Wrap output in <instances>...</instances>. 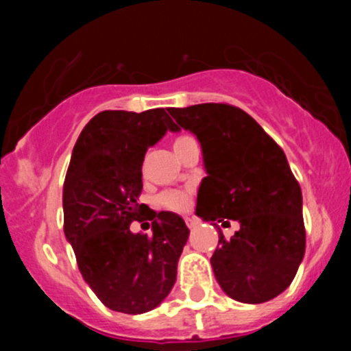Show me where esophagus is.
<instances>
[{
  "instance_id": "1",
  "label": "esophagus",
  "mask_w": 351,
  "mask_h": 351,
  "mask_svg": "<svg viewBox=\"0 0 351 351\" xmlns=\"http://www.w3.org/2000/svg\"><path fill=\"white\" fill-rule=\"evenodd\" d=\"M185 222H186V226H189L190 229L197 228V226H198V221L195 217H185Z\"/></svg>"
}]
</instances>
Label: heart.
<instances>
[{"label": "heart", "mask_w": 351, "mask_h": 351, "mask_svg": "<svg viewBox=\"0 0 351 351\" xmlns=\"http://www.w3.org/2000/svg\"><path fill=\"white\" fill-rule=\"evenodd\" d=\"M190 143H193L192 137L180 136L176 137L175 143H173V149H175V153H178V151H182L183 147ZM159 204H161L162 207L168 208V210L183 212L190 207L192 200H190L189 192H183V190H171V192H165L159 197Z\"/></svg>", "instance_id": "obj_1"}]
</instances>
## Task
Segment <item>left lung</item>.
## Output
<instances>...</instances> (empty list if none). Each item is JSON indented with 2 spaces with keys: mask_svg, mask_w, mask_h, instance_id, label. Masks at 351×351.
Segmentation results:
<instances>
[{
  "mask_svg": "<svg viewBox=\"0 0 351 351\" xmlns=\"http://www.w3.org/2000/svg\"><path fill=\"white\" fill-rule=\"evenodd\" d=\"M176 130L197 137L207 176L195 214L204 221L239 222L231 239L219 234L210 258L231 299L261 304L292 284L306 253L302 193L284 151L241 108L200 104L169 108Z\"/></svg>",
  "mask_w": 351,
  "mask_h": 351,
  "instance_id": "left-lung-1",
  "label": "left lung"
}]
</instances>
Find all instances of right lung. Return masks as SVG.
<instances>
[{
	"label": "right lung",
	"mask_w": 351,
	"mask_h": 351,
	"mask_svg": "<svg viewBox=\"0 0 351 351\" xmlns=\"http://www.w3.org/2000/svg\"><path fill=\"white\" fill-rule=\"evenodd\" d=\"M168 130L176 125L162 108L105 110L81 130L71 156L62 190L66 239L84 282L117 313H147L168 297L190 234L175 212L145 216L146 205L137 204L144 156ZM143 215L154 221L153 237L130 231Z\"/></svg>",
	"instance_id": "right-lung-1"
}]
</instances>
